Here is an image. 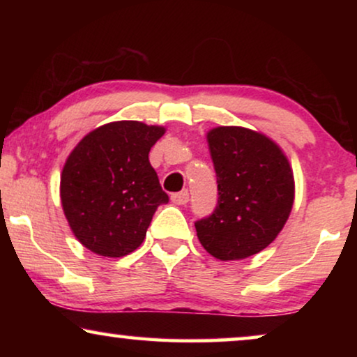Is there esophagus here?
Returning <instances> with one entry per match:
<instances>
[{"label": "esophagus", "instance_id": "obj_1", "mask_svg": "<svg viewBox=\"0 0 357 357\" xmlns=\"http://www.w3.org/2000/svg\"><path fill=\"white\" fill-rule=\"evenodd\" d=\"M170 199H172V203L175 204H187L190 199V195L188 192H178V193H174L172 197H170Z\"/></svg>", "mask_w": 357, "mask_h": 357}]
</instances>
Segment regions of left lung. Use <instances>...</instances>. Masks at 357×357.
<instances>
[{"label": "left lung", "mask_w": 357, "mask_h": 357, "mask_svg": "<svg viewBox=\"0 0 357 357\" xmlns=\"http://www.w3.org/2000/svg\"><path fill=\"white\" fill-rule=\"evenodd\" d=\"M218 177V206L195 222L204 250L222 261L243 260L278 237L294 204V174L271 138L243 126L206 135Z\"/></svg>", "instance_id": "8db88e82"}]
</instances>
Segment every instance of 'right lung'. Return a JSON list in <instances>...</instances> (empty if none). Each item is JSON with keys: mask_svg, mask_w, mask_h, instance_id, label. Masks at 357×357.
I'll return each mask as SVG.
<instances>
[{"mask_svg": "<svg viewBox=\"0 0 357 357\" xmlns=\"http://www.w3.org/2000/svg\"><path fill=\"white\" fill-rule=\"evenodd\" d=\"M164 133V126L112 121L87 133L68 155L61 206L87 250L120 258L143 243L155 209L169 202L149 162V151Z\"/></svg>", "mask_w": 357, "mask_h": 357, "instance_id": "1", "label": "right lung"}]
</instances>
